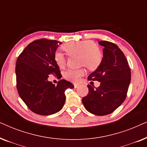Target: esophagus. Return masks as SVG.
I'll list each match as a JSON object with an SVG mask.
<instances>
[{"label":"esophagus","mask_w":147,"mask_h":147,"mask_svg":"<svg viewBox=\"0 0 147 147\" xmlns=\"http://www.w3.org/2000/svg\"><path fill=\"white\" fill-rule=\"evenodd\" d=\"M78 86H79V85H78V84H74V88H77Z\"/></svg>","instance_id":"34e87169"}]
</instances>
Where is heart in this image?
Masks as SVG:
<instances>
[{
    "instance_id": "1",
    "label": "heart",
    "mask_w": 147,
    "mask_h": 147,
    "mask_svg": "<svg viewBox=\"0 0 147 147\" xmlns=\"http://www.w3.org/2000/svg\"><path fill=\"white\" fill-rule=\"evenodd\" d=\"M63 49L69 55H79L80 65L86 66L90 70L97 69L102 62V52L91 40L69 42L63 46ZM54 60L60 68H63L66 65L65 55L59 51L55 53ZM85 74L86 70L84 68L69 69L65 72L64 77L69 81L78 82Z\"/></svg>"
}]
</instances>
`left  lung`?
<instances>
[{
  "label": "left lung",
  "mask_w": 147,
  "mask_h": 147,
  "mask_svg": "<svg viewBox=\"0 0 147 147\" xmlns=\"http://www.w3.org/2000/svg\"><path fill=\"white\" fill-rule=\"evenodd\" d=\"M98 43L104 47L103 58L88 79L100 82V85L96 89L88 85L89 92L82 102L90 113L104 116L114 112L125 100L131 73L125 55L116 44L106 41Z\"/></svg>",
  "instance_id": "obj_1"
}]
</instances>
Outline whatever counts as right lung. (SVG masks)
Returning <instances> with one entry per match:
<instances>
[{
  "label": "right lung",
  "mask_w": 147,
  "mask_h": 147,
  "mask_svg": "<svg viewBox=\"0 0 147 147\" xmlns=\"http://www.w3.org/2000/svg\"><path fill=\"white\" fill-rule=\"evenodd\" d=\"M59 43L61 44L56 40H35L25 48L16 62L18 93L28 108L40 115L59 112L65 104V91L74 88L65 80L57 86L48 81L50 74L58 77L61 74L54 60Z\"/></svg>",
  "instance_id": "right-lung-1"
}]
</instances>
